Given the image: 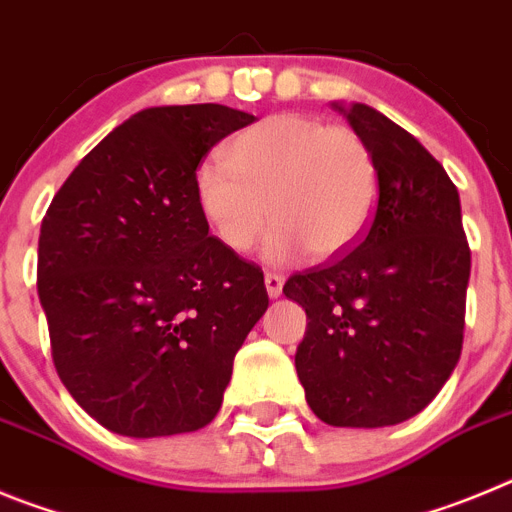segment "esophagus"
Segmentation results:
<instances>
[{
	"label": "esophagus",
	"mask_w": 512,
	"mask_h": 512,
	"mask_svg": "<svg viewBox=\"0 0 512 512\" xmlns=\"http://www.w3.org/2000/svg\"><path fill=\"white\" fill-rule=\"evenodd\" d=\"M264 284H266V292H269L271 300H277L279 295H282V287H284V277L282 274H266L264 277Z\"/></svg>",
	"instance_id": "1"
}]
</instances>
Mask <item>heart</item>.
Returning <instances> with one entry per match:
<instances>
[{"label":"heart","mask_w":512,"mask_h":512,"mask_svg":"<svg viewBox=\"0 0 512 512\" xmlns=\"http://www.w3.org/2000/svg\"><path fill=\"white\" fill-rule=\"evenodd\" d=\"M202 217L228 251L246 253L269 228L274 264L305 248L328 259L359 241L379 197L374 151L356 130L318 117L274 115L230 138L223 161L194 176Z\"/></svg>","instance_id":"1"}]
</instances>
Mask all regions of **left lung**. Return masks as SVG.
I'll return each mask as SVG.
<instances>
[{
	"label": "left lung",
	"instance_id": "1",
	"mask_svg": "<svg viewBox=\"0 0 512 512\" xmlns=\"http://www.w3.org/2000/svg\"><path fill=\"white\" fill-rule=\"evenodd\" d=\"M333 107L374 151L379 197L351 251L284 284L307 312L295 366L323 423L384 428L418 415L454 372L472 256L436 158L369 104Z\"/></svg>",
	"mask_w": 512,
	"mask_h": 512
}]
</instances>
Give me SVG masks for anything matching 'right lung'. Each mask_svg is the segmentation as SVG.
<instances>
[{
  "label": "right lung",
  "mask_w": 512,
  "mask_h": 512,
  "mask_svg": "<svg viewBox=\"0 0 512 512\" xmlns=\"http://www.w3.org/2000/svg\"><path fill=\"white\" fill-rule=\"evenodd\" d=\"M253 120L225 104L148 107L81 158L45 212L38 295L53 364L107 431L192 433L223 405L269 295L259 266L210 235L194 176Z\"/></svg>",
  "instance_id": "1"
}]
</instances>
